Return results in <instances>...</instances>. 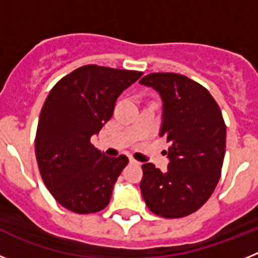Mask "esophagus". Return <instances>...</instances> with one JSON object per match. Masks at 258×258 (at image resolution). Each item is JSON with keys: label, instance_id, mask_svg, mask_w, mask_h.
Here are the masks:
<instances>
[{"label": "esophagus", "instance_id": "34e87169", "mask_svg": "<svg viewBox=\"0 0 258 258\" xmlns=\"http://www.w3.org/2000/svg\"><path fill=\"white\" fill-rule=\"evenodd\" d=\"M129 163H131V164H137V165H140V161H137L136 160V159H134V157H129Z\"/></svg>", "mask_w": 258, "mask_h": 258}]
</instances>
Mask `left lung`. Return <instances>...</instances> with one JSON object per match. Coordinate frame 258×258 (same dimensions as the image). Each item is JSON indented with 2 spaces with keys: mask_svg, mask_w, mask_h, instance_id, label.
I'll return each instance as SVG.
<instances>
[{
  "mask_svg": "<svg viewBox=\"0 0 258 258\" xmlns=\"http://www.w3.org/2000/svg\"><path fill=\"white\" fill-rule=\"evenodd\" d=\"M140 83L163 99L160 136L170 145L168 172L142 165V197L160 217H186L206 204L220 181L226 147L222 112L204 86L183 75L157 72Z\"/></svg>",
  "mask_w": 258,
  "mask_h": 258,
  "instance_id": "1",
  "label": "left lung"
}]
</instances>
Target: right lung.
Wrapping results in <instances>:
<instances>
[{
  "mask_svg": "<svg viewBox=\"0 0 258 258\" xmlns=\"http://www.w3.org/2000/svg\"><path fill=\"white\" fill-rule=\"evenodd\" d=\"M140 71L88 64L72 71L50 90L36 132V159L45 186L56 202L79 214L108 206L127 157H108L90 142L112 117L118 95Z\"/></svg>",
  "mask_w": 258,
  "mask_h": 258,
  "instance_id": "obj_1",
  "label": "right lung"
}]
</instances>
